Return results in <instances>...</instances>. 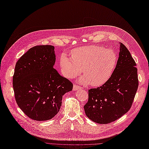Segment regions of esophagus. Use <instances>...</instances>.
<instances>
[{
  "instance_id": "obj_1",
  "label": "esophagus",
  "mask_w": 149,
  "mask_h": 149,
  "mask_svg": "<svg viewBox=\"0 0 149 149\" xmlns=\"http://www.w3.org/2000/svg\"><path fill=\"white\" fill-rule=\"evenodd\" d=\"M81 87L77 85H74V86H73V90L74 91H76V90H77L79 89H81Z\"/></svg>"
}]
</instances>
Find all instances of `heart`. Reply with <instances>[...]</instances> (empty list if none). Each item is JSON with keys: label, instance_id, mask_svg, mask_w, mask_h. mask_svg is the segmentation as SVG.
I'll return each instance as SVG.
<instances>
[{"label": "heart", "instance_id": "b5f03b06", "mask_svg": "<svg viewBox=\"0 0 149 149\" xmlns=\"http://www.w3.org/2000/svg\"><path fill=\"white\" fill-rule=\"evenodd\" d=\"M70 54L71 58L65 54L60 56L61 71L65 77L73 79L80 75L83 69L84 75L79 79V82L85 85L91 84L96 87L105 84L117 63L115 52L97 45L77 48Z\"/></svg>", "mask_w": 149, "mask_h": 149}]
</instances>
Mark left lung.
Returning a JSON list of instances; mask_svg holds the SVG:
<instances>
[{"instance_id":"1","label":"left lung","mask_w":149,"mask_h":149,"mask_svg":"<svg viewBox=\"0 0 149 149\" xmlns=\"http://www.w3.org/2000/svg\"><path fill=\"white\" fill-rule=\"evenodd\" d=\"M111 77L100 87L88 90L84 106L86 116L99 124H107L122 117L130 109L138 88V76L133 58L122 43Z\"/></svg>"}]
</instances>
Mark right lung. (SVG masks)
Wrapping results in <instances>:
<instances>
[{
  "mask_svg": "<svg viewBox=\"0 0 149 149\" xmlns=\"http://www.w3.org/2000/svg\"><path fill=\"white\" fill-rule=\"evenodd\" d=\"M54 47L30 48L17 61L13 77L15 97L27 117L37 121L52 119L61 106L63 96L73 84L53 68Z\"/></svg>",
  "mask_w": 149,
  "mask_h": 149,
  "instance_id": "right-lung-1",
  "label": "right lung"
}]
</instances>
